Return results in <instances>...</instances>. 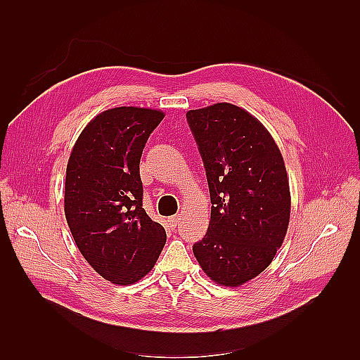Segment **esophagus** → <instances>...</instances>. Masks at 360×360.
<instances>
[{"mask_svg":"<svg viewBox=\"0 0 360 360\" xmlns=\"http://www.w3.org/2000/svg\"><path fill=\"white\" fill-rule=\"evenodd\" d=\"M181 218H182V217H181V213H176L174 217H172V219H170V221H172V226H178V224H179V221H181Z\"/></svg>","mask_w":360,"mask_h":360,"instance_id":"1","label":"esophagus"}]
</instances>
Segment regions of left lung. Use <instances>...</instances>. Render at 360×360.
<instances>
[{
	"label": "left lung",
	"mask_w": 360,
	"mask_h": 360,
	"mask_svg": "<svg viewBox=\"0 0 360 360\" xmlns=\"http://www.w3.org/2000/svg\"><path fill=\"white\" fill-rule=\"evenodd\" d=\"M207 176L210 224L193 254L223 286H240L262 274L286 236L289 181L269 131L232 103L187 111Z\"/></svg>",
	"instance_id": "left-lung-1"
}]
</instances>
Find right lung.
Wrapping results in <instances>:
<instances>
[{"label":"right lung","instance_id":"add662e5","mask_svg":"<svg viewBox=\"0 0 360 360\" xmlns=\"http://www.w3.org/2000/svg\"><path fill=\"white\" fill-rule=\"evenodd\" d=\"M162 119L150 108L106 110L85 127L68 160V226L93 269L116 285L145 277L167 240L142 207L139 173L145 143Z\"/></svg>","mask_w":360,"mask_h":360}]
</instances>
